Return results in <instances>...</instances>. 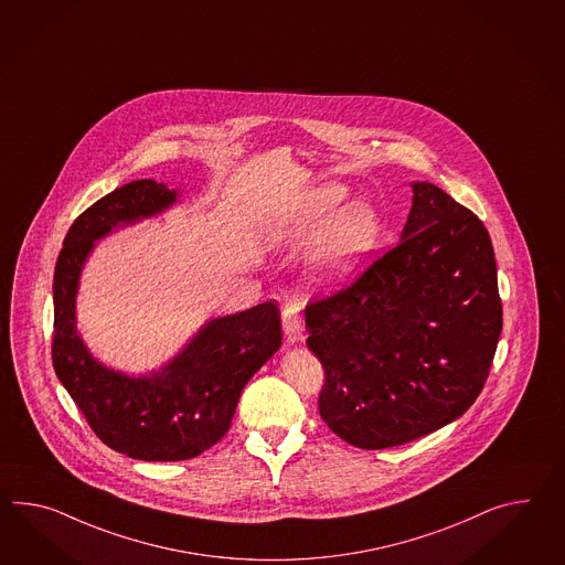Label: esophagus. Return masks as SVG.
<instances>
[{
  "instance_id": "esophagus-1",
  "label": "esophagus",
  "mask_w": 565,
  "mask_h": 565,
  "mask_svg": "<svg viewBox=\"0 0 565 565\" xmlns=\"http://www.w3.org/2000/svg\"><path fill=\"white\" fill-rule=\"evenodd\" d=\"M281 322H284V334L288 343H300L303 339V324L300 308L296 303H286L281 312Z\"/></svg>"
}]
</instances>
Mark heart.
I'll list each match as a JSON object with an SVG mask.
<instances>
[{"label":"heart","instance_id":"1","mask_svg":"<svg viewBox=\"0 0 565 565\" xmlns=\"http://www.w3.org/2000/svg\"><path fill=\"white\" fill-rule=\"evenodd\" d=\"M344 198V185L324 183L308 193L300 206L277 218L271 228V238L279 245L303 243L320 231L310 263L315 281L322 286H334L351 276L380 236V216L370 202H351L333 211Z\"/></svg>","mask_w":565,"mask_h":565}]
</instances>
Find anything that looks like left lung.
<instances>
[{"mask_svg":"<svg viewBox=\"0 0 565 565\" xmlns=\"http://www.w3.org/2000/svg\"><path fill=\"white\" fill-rule=\"evenodd\" d=\"M306 329L324 367L318 411L349 445L396 447L454 423L480 396L502 331L483 222L414 181L399 243L308 303Z\"/></svg>","mask_w":565,"mask_h":565,"instance_id":"obj_1","label":"left lung"}]
</instances>
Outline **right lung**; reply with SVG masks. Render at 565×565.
Wrapping results in <instances>:
<instances>
[{
    "label": "right lung",
    "mask_w": 565,
    "mask_h": 565,
    "mask_svg": "<svg viewBox=\"0 0 565 565\" xmlns=\"http://www.w3.org/2000/svg\"><path fill=\"white\" fill-rule=\"evenodd\" d=\"M166 183L138 180L104 195L71 224L55 267L53 365L87 425L110 449L140 461H181L226 435L243 387L281 344L276 302L206 322L175 358L149 375L99 363L83 343L75 298L94 243L118 226L178 202Z\"/></svg>",
    "instance_id": "add662e5"
}]
</instances>
